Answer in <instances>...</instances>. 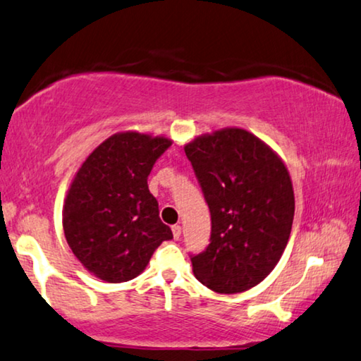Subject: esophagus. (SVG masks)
<instances>
[{
	"label": "esophagus",
	"instance_id": "obj_1",
	"mask_svg": "<svg viewBox=\"0 0 361 361\" xmlns=\"http://www.w3.org/2000/svg\"><path fill=\"white\" fill-rule=\"evenodd\" d=\"M180 234H182V227H180L179 224H176V226H173V235H174V238H176V240H179V237H180Z\"/></svg>",
	"mask_w": 361,
	"mask_h": 361
}]
</instances>
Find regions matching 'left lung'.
Returning a JSON list of instances; mask_svg holds the SVG:
<instances>
[{
	"label": "left lung",
	"instance_id": "8db88e82",
	"mask_svg": "<svg viewBox=\"0 0 361 361\" xmlns=\"http://www.w3.org/2000/svg\"><path fill=\"white\" fill-rule=\"evenodd\" d=\"M184 149L212 213V238L192 257L193 274L218 293L252 289L289 242L295 213L289 171L273 148L240 127L198 135Z\"/></svg>",
	"mask_w": 361,
	"mask_h": 361
}]
</instances>
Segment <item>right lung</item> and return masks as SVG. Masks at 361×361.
Masks as SVG:
<instances>
[{
    "mask_svg": "<svg viewBox=\"0 0 361 361\" xmlns=\"http://www.w3.org/2000/svg\"><path fill=\"white\" fill-rule=\"evenodd\" d=\"M173 140L137 130L118 132L93 149L72 179L63 229L82 266L111 284L143 273L173 232L159 219L147 179Z\"/></svg>",
    "mask_w": 361,
    "mask_h": 361,
    "instance_id": "obj_1",
    "label": "right lung"
}]
</instances>
